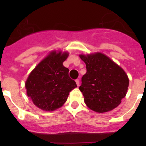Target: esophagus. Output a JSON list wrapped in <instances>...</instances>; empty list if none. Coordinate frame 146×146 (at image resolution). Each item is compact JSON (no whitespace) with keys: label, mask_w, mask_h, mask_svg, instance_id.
Returning <instances> with one entry per match:
<instances>
[{"label":"esophagus","mask_w":146,"mask_h":146,"mask_svg":"<svg viewBox=\"0 0 146 146\" xmlns=\"http://www.w3.org/2000/svg\"><path fill=\"white\" fill-rule=\"evenodd\" d=\"M75 82H76V84H77V86H80V80L78 79L75 80Z\"/></svg>","instance_id":"1"}]
</instances>
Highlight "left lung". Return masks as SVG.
<instances>
[{"label": "left lung", "mask_w": 146, "mask_h": 146, "mask_svg": "<svg viewBox=\"0 0 146 146\" xmlns=\"http://www.w3.org/2000/svg\"><path fill=\"white\" fill-rule=\"evenodd\" d=\"M80 57L85 62L87 70L79 88L86 105L97 113L110 111L118 107L129 86L124 71L100 52Z\"/></svg>", "instance_id": "8db88e82"}]
</instances>
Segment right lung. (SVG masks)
Returning <instances> with one entry per match:
<instances>
[{
	"label": "right lung",
	"instance_id": "right-lung-1",
	"mask_svg": "<svg viewBox=\"0 0 146 146\" xmlns=\"http://www.w3.org/2000/svg\"><path fill=\"white\" fill-rule=\"evenodd\" d=\"M69 53L50 52L31 72L25 82L27 95L40 109L52 111L66 102L69 92L77 87L63 65Z\"/></svg>",
	"mask_w": 146,
	"mask_h": 146
}]
</instances>
